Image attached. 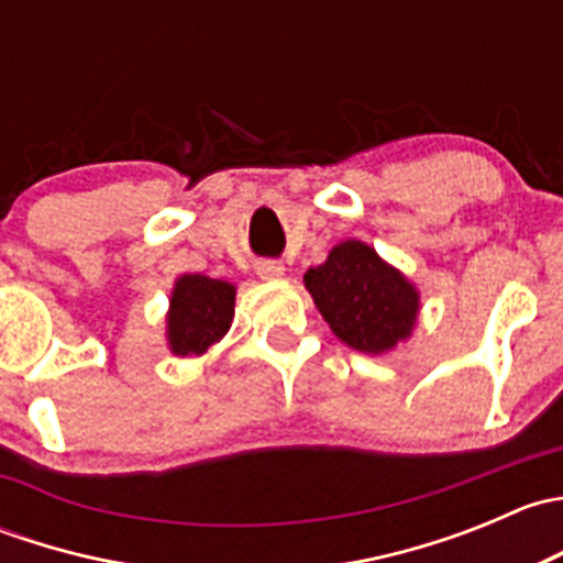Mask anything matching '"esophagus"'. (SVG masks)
<instances>
[{
	"instance_id": "obj_1",
	"label": "esophagus",
	"mask_w": 563,
	"mask_h": 563,
	"mask_svg": "<svg viewBox=\"0 0 563 563\" xmlns=\"http://www.w3.org/2000/svg\"><path fill=\"white\" fill-rule=\"evenodd\" d=\"M255 272H258L261 280H280L286 275V266L280 261H258L255 264Z\"/></svg>"
}]
</instances>
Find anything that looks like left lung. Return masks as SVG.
Wrapping results in <instances>:
<instances>
[{"instance_id": "8db88e82", "label": "left lung", "mask_w": 563, "mask_h": 563, "mask_svg": "<svg viewBox=\"0 0 563 563\" xmlns=\"http://www.w3.org/2000/svg\"><path fill=\"white\" fill-rule=\"evenodd\" d=\"M305 288L334 338L362 354H387L419 321V288L367 242L343 240L305 272Z\"/></svg>"}]
</instances>
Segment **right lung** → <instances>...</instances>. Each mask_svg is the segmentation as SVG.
I'll return each mask as SVG.
<instances>
[{
    "label": "right lung",
    "mask_w": 563,
    "mask_h": 563,
    "mask_svg": "<svg viewBox=\"0 0 563 563\" xmlns=\"http://www.w3.org/2000/svg\"><path fill=\"white\" fill-rule=\"evenodd\" d=\"M236 286L209 275L185 272L174 280L166 313L168 351L181 360L203 356L229 334L234 321Z\"/></svg>",
    "instance_id": "obj_1"
}]
</instances>
